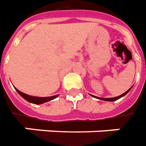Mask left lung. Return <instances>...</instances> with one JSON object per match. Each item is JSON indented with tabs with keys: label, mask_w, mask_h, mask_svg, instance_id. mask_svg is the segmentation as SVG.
<instances>
[{
	"label": "left lung",
	"mask_w": 146,
	"mask_h": 146,
	"mask_svg": "<svg viewBox=\"0 0 146 146\" xmlns=\"http://www.w3.org/2000/svg\"><path fill=\"white\" fill-rule=\"evenodd\" d=\"M132 88V87H131ZM131 88H129L128 90L126 91V92H124L123 94L120 95V96H116V97H113V98H100V97H96V96H94V97L97 98V99H99V100H105V101H115V100H119V99H120L121 97H123V96H124L125 95H126L128 92H129V91L131 89Z\"/></svg>",
	"instance_id": "left-lung-1"
}]
</instances>
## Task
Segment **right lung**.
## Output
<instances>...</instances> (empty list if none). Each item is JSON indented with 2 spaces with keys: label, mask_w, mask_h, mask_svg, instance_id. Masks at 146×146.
<instances>
[{
  "label": "right lung",
  "mask_w": 146,
  "mask_h": 146,
  "mask_svg": "<svg viewBox=\"0 0 146 146\" xmlns=\"http://www.w3.org/2000/svg\"><path fill=\"white\" fill-rule=\"evenodd\" d=\"M16 92L19 93V94L22 96V97L26 100L27 101H28L29 103H32V104H44L46 102L50 101L52 100L57 98L58 96L56 95V96H48V97H38V96H29V95L25 94L22 92L19 91L17 88H16Z\"/></svg>",
  "instance_id": "add662e5"
}]
</instances>
